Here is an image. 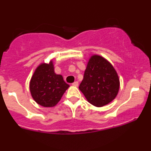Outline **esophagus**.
Returning a JSON list of instances; mask_svg holds the SVG:
<instances>
[{"instance_id": "1", "label": "esophagus", "mask_w": 151, "mask_h": 151, "mask_svg": "<svg viewBox=\"0 0 151 151\" xmlns=\"http://www.w3.org/2000/svg\"><path fill=\"white\" fill-rule=\"evenodd\" d=\"M72 85L74 86H78V85H79V83H78V81H74V83H72Z\"/></svg>"}]
</instances>
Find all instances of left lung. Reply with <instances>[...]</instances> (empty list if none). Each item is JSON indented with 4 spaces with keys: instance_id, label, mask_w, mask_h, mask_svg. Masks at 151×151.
Masks as SVG:
<instances>
[{
    "instance_id": "obj_1",
    "label": "left lung",
    "mask_w": 151,
    "mask_h": 151,
    "mask_svg": "<svg viewBox=\"0 0 151 151\" xmlns=\"http://www.w3.org/2000/svg\"><path fill=\"white\" fill-rule=\"evenodd\" d=\"M119 86V76L113 65L103 57L92 55L79 86L86 100L95 106H104L116 98Z\"/></svg>"
}]
</instances>
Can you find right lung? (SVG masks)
<instances>
[{
  "mask_svg": "<svg viewBox=\"0 0 151 151\" xmlns=\"http://www.w3.org/2000/svg\"><path fill=\"white\" fill-rule=\"evenodd\" d=\"M69 86L62 75L55 74L52 60L38 66L30 81L31 96L44 107L55 106Z\"/></svg>",
  "mask_w": 151,
  "mask_h": 151,
  "instance_id": "add662e5",
  "label": "right lung"
}]
</instances>
